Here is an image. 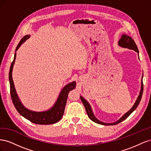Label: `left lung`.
I'll use <instances>...</instances> for the list:
<instances>
[{"mask_svg":"<svg viewBox=\"0 0 151 151\" xmlns=\"http://www.w3.org/2000/svg\"><path fill=\"white\" fill-rule=\"evenodd\" d=\"M118 44H119L120 46L122 47H124V48H129V49H132V50H135V52H137L139 53V50L137 47V45L135 44V42L134 41V40L132 39L131 37H130L129 36L126 35H123L121 39L119 40V42H118ZM143 90H144V85H143V81L142 79V86H141V90H140V94L139 96V97L137 99L136 102L135 103L134 105L132 108L130 109V110L127 112L124 115H123L120 119L118 120V121H116V122H114L112 123H104L102 122L101 121L98 120L94 116V115H93V113L92 111V109H91V108L89 104L88 103V101H86V99H84L83 97L81 96V99L82 102H83L84 106L85 107L86 109V111L87 112V114H88V115L89 116V118L90 119L93 121L95 123H99V124H101V125H116L118 123H119L120 122H122V121H123L124 120H125L126 118L129 116L130 114L133 112L135 109L137 108V107L138 106V105L140 101L141 98H142V96L143 94Z\"/></svg>","mask_w":151,"mask_h":151,"instance_id":"1","label":"left lung"}]
</instances>
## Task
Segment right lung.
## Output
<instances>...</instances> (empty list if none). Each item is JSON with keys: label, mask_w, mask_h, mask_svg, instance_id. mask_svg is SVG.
<instances>
[{"label": "right lung", "mask_w": 151, "mask_h": 151, "mask_svg": "<svg viewBox=\"0 0 151 151\" xmlns=\"http://www.w3.org/2000/svg\"><path fill=\"white\" fill-rule=\"evenodd\" d=\"M29 37V35H26L22 38L19 42V44L16 48V51L21 46V44L24 42L28 39ZM16 57V53L14 54V60L11 63L9 73V79L10 83V93L12 103L14 105L17 111L19 112L20 115L26 118V119L29 120L31 122L36 123V124L40 125H48V124H53L60 120L62 118L65 110V107L67 103V97L68 93L72 89L76 88V82H73L72 83L67 84L65 87L63 88L62 92L60 93L57 101L54 105V106L48 111L44 112H35L26 109L23 105H22L19 101V98L16 92V89L14 85L12 77V71L14 63L15 62V59Z\"/></svg>", "instance_id": "add662e5"}]
</instances>
